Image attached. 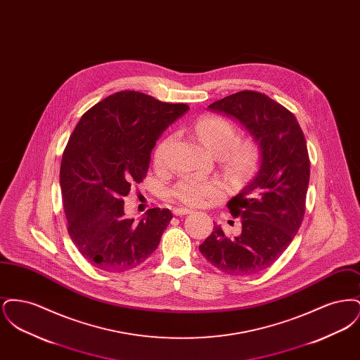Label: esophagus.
<instances>
[{"instance_id":"esophagus-1","label":"esophagus","mask_w":360,"mask_h":360,"mask_svg":"<svg viewBox=\"0 0 360 360\" xmlns=\"http://www.w3.org/2000/svg\"><path fill=\"white\" fill-rule=\"evenodd\" d=\"M172 213H174L175 216H185V214H188V213H191V210H190V209H188V207H174Z\"/></svg>"}]
</instances>
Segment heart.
I'll use <instances>...</instances> for the list:
<instances>
[{"instance_id": "b5f03b06", "label": "heart", "mask_w": 360, "mask_h": 360, "mask_svg": "<svg viewBox=\"0 0 360 360\" xmlns=\"http://www.w3.org/2000/svg\"><path fill=\"white\" fill-rule=\"evenodd\" d=\"M195 131L206 148L213 154L223 155L224 165L233 172H245L257 165L259 159L257 146L251 140H236L235 127L220 116H205L195 124ZM172 136L165 137L156 146L154 163L162 167ZM223 186L217 179H201L194 176L182 178L174 188L172 195L190 206H201L209 200L220 198Z\"/></svg>"}]
</instances>
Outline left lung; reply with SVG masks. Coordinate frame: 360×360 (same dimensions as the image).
<instances>
[{"instance_id": "left-lung-1", "label": "left lung", "mask_w": 360, "mask_h": 360, "mask_svg": "<svg viewBox=\"0 0 360 360\" xmlns=\"http://www.w3.org/2000/svg\"><path fill=\"white\" fill-rule=\"evenodd\" d=\"M209 109L236 119L252 135L260 166L226 205L241 220L240 235L226 238L214 226L200 252L226 274H257L283 254L304 220L310 176L305 136L290 110L259 91L243 90Z\"/></svg>"}]
</instances>
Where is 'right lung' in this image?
Here are the masks:
<instances>
[{
    "label": "right lung",
    "instance_id": "right-lung-1",
    "mask_svg": "<svg viewBox=\"0 0 360 360\" xmlns=\"http://www.w3.org/2000/svg\"><path fill=\"white\" fill-rule=\"evenodd\" d=\"M188 110L134 90L106 97L77 124L60 163V191L70 238L94 267L122 273L143 263L172 221L153 207L127 219L124 197L148 172L156 140Z\"/></svg>",
    "mask_w": 360,
    "mask_h": 360
}]
</instances>
